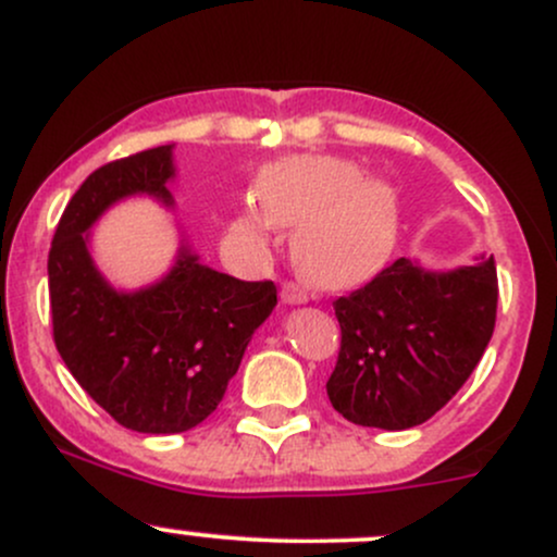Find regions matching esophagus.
<instances>
[{
    "label": "esophagus",
    "instance_id": "esophagus-1",
    "mask_svg": "<svg viewBox=\"0 0 557 557\" xmlns=\"http://www.w3.org/2000/svg\"><path fill=\"white\" fill-rule=\"evenodd\" d=\"M280 298H283L285 306H300V304H309V293L304 290V287L296 285V283H287L283 285V293H280Z\"/></svg>",
    "mask_w": 557,
    "mask_h": 557
}]
</instances>
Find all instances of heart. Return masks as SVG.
<instances>
[{"instance_id": "obj_1", "label": "heart", "mask_w": 557, "mask_h": 557, "mask_svg": "<svg viewBox=\"0 0 557 557\" xmlns=\"http://www.w3.org/2000/svg\"><path fill=\"white\" fill-rule=\"evenodd\" d=\"M259 212L230 222V240L264 251L270 225L296 227L298 270L322 287L367 280L385 264L398 238V196L393 185L361 177L354 162L335 157H293L261 172Z\"/></svg>"}]
</instances>
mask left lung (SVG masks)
Here are the masks:
<instances>
[{"mask_svg": "<svg viewBox=\"0 0 557 557\" xmlns=\"http://www.w3.org/2000/svg\"><path fill=\"white\" fill-rule=\"evenodd\" d=\"M332 306L343 332L332 408L354 424L408 430L432 419L482 359L495 330V259L432 270L403 257Z\"/></svg>", "mask_w": 557, "mask_h": 557, "instance_id": "left-lung-1", "label": "left lung"}]
</instances>
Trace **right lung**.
<instances>
[{"label":"right lung","instance_id":"1","mask_svg":"<svg viewBox=\"0 0 557 557\" xmlns=\"http://www.w3.org/2000/svg\"><path fill=\"white\" fill-rule=\"evenodd\" d=\"M175 144L104 164L83 181L49 251L54 343L70 374L117 424L144 434L194 430L220 406L277 287L243 283L198 259L181 227L172 267L140 287L99 270L91 227L133 196L175 209Z\"/></svg>","mask_w":557,"mask_h":557}]
</instances>
